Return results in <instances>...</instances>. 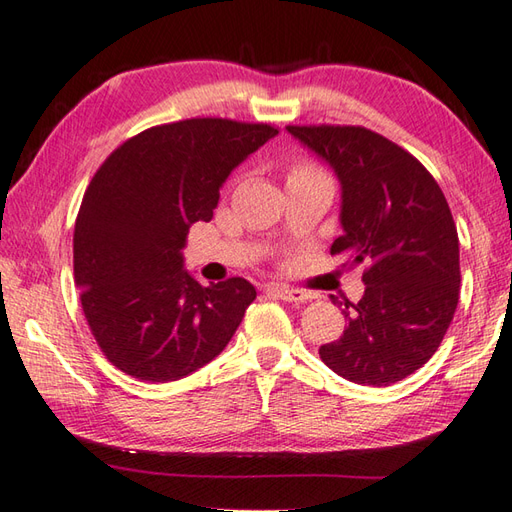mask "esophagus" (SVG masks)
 Here are the masks:
<instances>
[{"mask_svg": "<svg viewBox=\"0 0 512 512\" xmlns=\"http://www.w3.org/2000/svg\"><path fill=\"white\" fill-rule=\"evenodd\" d=\"M268 290L275 292V295H277L279 299H284V301H288V303H292V301L297 303V301H308V299H312V295H310V292H306V290L290 288V286H281V284L268 286Z\"/></svg>", "mask_w": 512, "mask_h": 512, "instance_id": "obj_1", "label": "esophagus"}]
</instances>
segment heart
Returning <instances> with one entry per match:
<instances>
[{
	"label": "heart",
	"mask_w": 512,
	"mask_h": 512,
	"mask_svg": "<svg viewBox=\"0 0 512 512\" xmlns=\"http://www.w3.org/2000/svg\"><path fill=\"white\" fill-rule=\"evenodd\" d=\"M299 173H317V171L310 169V167H297L295 171H292V176H299Z\"/></svg>",
	"instance_id": "obj_1"
}]
</instances>
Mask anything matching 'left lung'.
Instances as JSON below:
<instances>
[{
	"instance_id": "8db88e82",
	"label": "left lung",
	"mask_w": 512,
	"mask_h": 512,
	"mask_svg": "<svg viewBox=\"0 0 512 512\" xmlns=\"http://www.w3.org/2000/svg\"><path fill=\"white\" fill-rule=\"evenodd\" d=\"M286 129L341 184L343 235L330 253L367 266L365 295L345 303L347 328L319 347L321 361L358 385L398 383L436 354L458 308L460 242L447 198L416 158L365 127Z\"/></svg>"
}]
</instances>
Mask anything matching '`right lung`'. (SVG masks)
I'll return each mask as SVG.
<instances>
[{
  "instance_id": "add662e5",
  "label": "right lung",
  "mask_w": 512,
  "mask_h": 512,
  "mask_svg": "<svg viewBox=\"0 0 512 512\" xmlns=\"http://www.w3.org/2000/svg\"><path fill=\"white\" fill-rule=\"evenodd\" d=\"M277 134L189 118L129 138L94 173L74 224V281L96 343L121 372L169 383L231 341L253 284L202 286L182 250L189 226L213 217L233 169Z\"/></svg>"
}]
</instances>
